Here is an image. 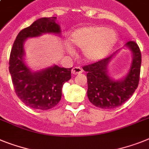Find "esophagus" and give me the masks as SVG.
<instances>
[{
    "instance_id": "34e87169",
    "label": "esophagus",
    "mask_w": 149,
    "mask_h": 149,
    "mask_svg": "<svg viewBox=\"0 0 149 149\" xmlns=\"http://www.w3.org/2000/svg\"><path fill=\"white\" fill-rule=\"evenodd\" d=\"M72 73L74 75H77V74H80L82 72V70L81 67H75L72 69Z\"/></svg>"
}]
</instances>
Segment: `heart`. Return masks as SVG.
Instances as JSON below:
<instances>
[{
  "mask_svg": "<svg viewBox=\"0 0 149 149\" xmlns=\"http://www.w3.org/2000/svg\"><path fill=\"white\" fill-rule=\"evenodd\" d=\"M117 41L116 32L104 26L83 27L72 32L70 42L75 47L82 49L85 59L98 61L108 54Z\"/></svg>",
  "mask_w": 149,
  "mask_h": 149,
  "instance_id": "1",
  "label": "heart"
}]
</instances>
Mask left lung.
Masks as SVG:
<instances>
[{
  "instance_id": "obj_1",
  "label": "left lung",
  "mask_w": 149,
  "mask_h": 149,
  "mask_svg": "<svg viewBox=\"0 0 149 149\" xmlns=\"http://www.w3.org/2000/svg\"><path fill=\"white\" fill-rule=\"evenodd\" d=\"M127 46L132 51L133 59L128 74L122 80L113 81L107 75V65L113 54L82 67L87 72L88 100L96 107L102 109L119 107L130 98L138 87L142 62L141 51L133 41L127 42Z\"/></svg>"
}]
</instances>
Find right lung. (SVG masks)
<instances>
[{"mask_svg": "<svg viewBox=\"0 0 149 149\" xmlns=\"http://www.w3.org/2000/svg\"><path fill=\"white\" fill-rule=\"evenodd\" d=\"M56 17H43L35 21L19 32L13 45L9 61V70L17 97L31 108L51 109L61 99L62 87L71 78L72 68L54 66L32 72L23 62V43L29 37H37L43 33H61Z\"/></svg>", "mask_w": 149, "mask_h": 149, "instance_id": "obj_1", "label": "right lung"}]
</instances>
